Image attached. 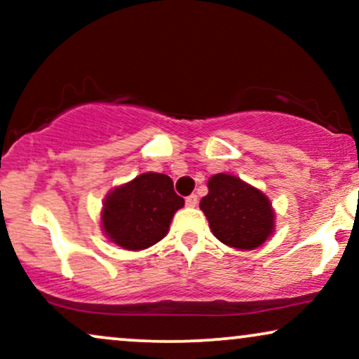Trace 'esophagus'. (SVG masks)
Segmentation results:
<instances>
[{
	"mask_svg": "<svg viewBox=\"0 0 359 359\" xmlns=\"http://www.w3.org/2000/svg\"><path fill=\"white\" fill-rule=\"evenodd\" d=\"M185 205H189V208H196V205H197V196H196V194H191V196L185 197Z\"/></svg>",
	"mask_w": 359,
	"mask_h": 359,
	"instance_id": "obj_1",
	"label": "esophagus"
}]
</instances>
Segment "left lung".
<instances>
[{
    "label": "left lung",
    "instance_id": "1",
    "mask_svg": "<svg viewBox=\"0 0 359 359\" xmlns=\"http://www.w3.org/2000/svg\"><path fill=\"white\" fill-rule=\"evenodd\" d=\"M201 209L214 236L236 250H255L273 234L275 212L269 197L240 177L216 174L208 180Z\"/></svg>",
    "mask_w": 359,
    "mask_h": 359
}]
</instances>
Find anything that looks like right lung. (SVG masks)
Here are the masks:
<instances>
[{"label":"right lung","mask_w":359,"mask_h":359,"mask_svg":"<svg viewBox=\"0 0 359 359\" xmlns=\"http://www.w3.org/2000/svg\"><path fill=\"white\" fill-rule=\"evenodd\" d=\"M184 205L165 174L147 172L106 196L101 224L109 241L130 251L145 250L165 238L172 217Z\"/></svg>","instance_id":"right-lung-1"}]
</instances>
